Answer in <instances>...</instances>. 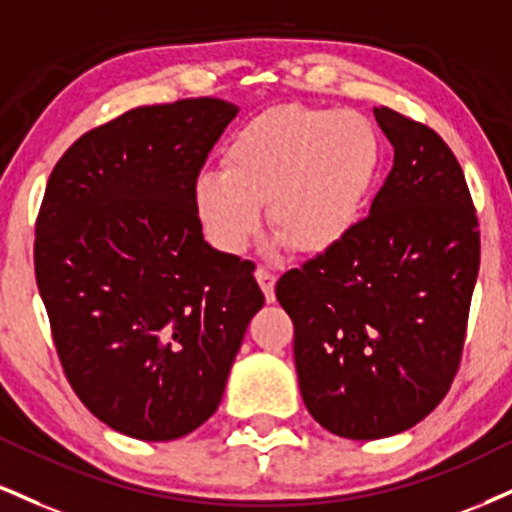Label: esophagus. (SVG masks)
I'll return each instance as SVG.
<instances>
[{
  "label": "esophagus",
  "mask_w": 512,
  "mask_h": 512,
  "mask_svg": "<svg viewBox=\"0 0 512 512\" xmlns=\"http://www.w3.org/2000/svg\"><path fill=\"white\" fill-rule=\"evenodd\" d=\"M255 279L260 283L264 298H267V303H274V283H276V276L269 272L267 267H257L255 269Z\"/></svg>",
  "instance_id": "obj_1"
}]
</instances>
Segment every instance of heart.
Masks as SVG:
<instances>
[{"label":"heart","mask_w":512,"mask_h":512,"mask_svg":"<svg viewBox=\"0 0 512 512\" xmlns=\"http://www.w3.org/2000/svg\"><path fill=\"white\" fill-rule=\"evenodd\" d=\"M377 169L379 138L362 114L274 107L233 135L226 169L197 174L195 212L219 250L240 252L267 205L279 243L317 255L353 233Z\"/></svg>","instance_id":"obj_1"}]
</instances>
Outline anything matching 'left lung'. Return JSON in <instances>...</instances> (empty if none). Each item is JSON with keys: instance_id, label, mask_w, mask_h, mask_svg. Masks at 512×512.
Instances as JSON below:
<instances>
[{"instance_id": "8db88e82", "label": "left lung", "mask_w": 512, "mask_h": 512, "mask_svg": "<svg viewBox=\"0 0 512 512\" xmlns=\"http://www.w3.org/2000/svg\"><path fill=\"white\" fill-rule=\"evenodd\" d=\"M374 116L393 169L369 217L276 283L307 410L355 441L405 432L441 403L479 272L477 214L451 147L389 107Z\"/></svg>"}]
</instances>
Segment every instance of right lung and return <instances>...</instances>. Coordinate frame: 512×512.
<instances>
[{
    "mask_svg": "<svg viewBox=\"0 0 512 512\" xmlns=\"http://www.w3.org/2000/svg\"><path fill=\"white\" fill-rule=\"evenodd\" d=\"M236 114L217 97L131 109L80 135L47 181L35 279L59 362L133 439H181L214 415L264 305L255 264L205 243L193 200Z\"/></svg>",
    "mask_w": 512,
    "mask_h": 512,
    "instance_id": "1",
    "label": "right lung"
}]
</instances>
